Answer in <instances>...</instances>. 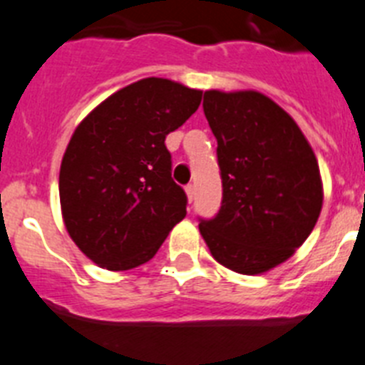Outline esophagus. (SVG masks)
<instances>
[{
    "mask_svg": "<svg viewBox=\"0 0 365 365\" xmlns=\"http://www.w3.org/2000/svg\"><path fill=\"white\" fill-rule=\"evenodd\" d=\"M185 192H187V200H189V204H191V202L195 200V195H196L195 185H187L185 187Z\"/></svg>",
    "mask_w": 365,
    "mask_h": 365,
    "instance_id": "obj_1",
    "label": "esophagus"
}]
</instances>
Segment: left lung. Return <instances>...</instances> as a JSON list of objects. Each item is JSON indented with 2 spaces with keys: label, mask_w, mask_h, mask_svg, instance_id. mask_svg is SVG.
Returning <instances> with one entry per match:
<instances>
[{
  "label": "left lung",
  "mask_w": 365,
  "mask_h": 365,
  "mask_svg": "<svg viewBox=\"0 0 365 365\" xmlns=\"http://www.w3.org/2000/svg\"><path fill=\"white\" fill-rule=\"evenodd\" d=\"M204 113L218 145L222 205L215 218H200L202 237L230 270H272L318 222V160L292 117L259 91H205Z\"/></svg>",
  "instance_id": "left-lung-1"
}]
</instances>
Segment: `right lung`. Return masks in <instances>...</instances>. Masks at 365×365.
<instances>
[{"label": "right lung", "mask_w": 365, "mask_h": 365, "mask_svg": "<svg viewBox=\"0 0 365 365\" xmlns=\"http://www.w3.org/2000/svg\"><path fill=\"white\" fill-rule=\"evenodd\" d=\"M200 101V90L148 77L110 95L73 132L60 165L62 218L95 264H145L187 215L165 138Z\"/></svg>", "instance_id": "add662e5"}]
</instances>
